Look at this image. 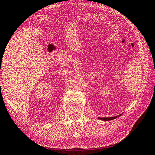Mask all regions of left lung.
<instances>
[{
	"label": "left lung",
	"mask_w": 155,
	"mask_h": 155,
	"mask_svg": "<svg viewBox=\"0 0 155 155\" xmlns=\"http://www.w3.org/2000/svg\"><path fill=\"white\" fill-rule=\"evenodd\" d=\"M121 115V114H120V115H118V116H120ZM117 116H114V117H98V119L100 120H104V121H109V120H112L114 119H115L117 118Z\"/></svg>",
	"instance_id": "obj_1"
}]
</instances>
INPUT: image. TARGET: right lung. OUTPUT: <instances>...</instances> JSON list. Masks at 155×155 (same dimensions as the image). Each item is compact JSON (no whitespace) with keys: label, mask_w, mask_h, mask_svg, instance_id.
<instances>
[{"label":"right lung","mask_w":155,"mask_h":155,"mask_svg":"<svg viewBox=\"0 0 155 155\" xmlns=\"http://www.w3.org/2000/svg\"><path fill=\"white\" fill-rule=\"evenodd\" d=\"M0 72H1V70H0Z\"/></svg>","instance_id":"1"}]
</instances>
